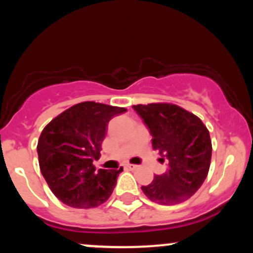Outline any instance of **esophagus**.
Instances as JSON below:
<instances>
[{
	"label": "esophagus",
	"mask_w": 253,
	"mask_h": 253,
	"mask_svg": "<svg viewBox=\"0 0 253 253\" xmlns=\"http://www.w3.org/2000/svg\"><path fill=\"white\" fill-rule=\"evenodd\" d=\"M126 168L128 170H135V169H138V165H135V164H126Z\"/></svg>",
	"instance_id": "esophagus-1"
}]
</instances>
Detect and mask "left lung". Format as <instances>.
Here are the masks:
<instances>
[{
    "instance_id": "1",
    "label": "left lung",
    "mask_w": 253,
    "mask_h": 253,
    "mask_svg": "<svg viewBox=\"0 0 253 253\" xmlns=\"http://www.w3.org/2000/svg\"><path fill=\"white\" fill-rule=\"evenodd\" d=\"M133 108L152 135L153 150L167 159L168 170L143 185L147 199L163 206L190 199L205 182L211 167L210 130L193 113L172 103L136 104Z\"/></svg>"
}]
</instances>
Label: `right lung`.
<instances>
[{
	"instance_id": "obj_1",
	"label": "right lung",
	"mask_w": 253,
	"mask_h": 253,
	"mask_svg": "<svg viewBox=\"0 0 253 253\" xmlns=\"http://www.w3.org/2000/svg\"><path fill=\"white\" fill-rule=\"evenodd\" d=\"M126 108L77 103L64 110L42 129L38 140L39 167L52 193L72 208H94L109 199L119 170L96 168L109 120Z\"/></svg>"
}]
</instances>
